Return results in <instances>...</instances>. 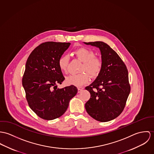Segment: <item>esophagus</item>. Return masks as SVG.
Returning <instances> with one entry per match:
<instances>
[{
	"instance_id": "1",
	"label": "esophagus",
	"mask_w": 154,
	"mask_h": 154,
	"mask_svg": "<svg viewBox=\"0 0 154 154\" xmlns=\"http://www.w3.org/2000/svg\"><path fill=\"white\" fill-rule=\"evenodd\" d=\"M82 90H83V89H82V88H78V93H80V92H81Z\"/></svg>"
}]
</instances>
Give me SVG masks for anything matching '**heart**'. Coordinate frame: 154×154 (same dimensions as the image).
<instances>
[{
    "instance_id": "1",
    "label": "heart",
    "mask_w": 154,
    "mask_h": 154,
    "mask_svg": "<svg viewBox=\"0 0 154 154\" xmlns=\"http://www.w3.org/2000/svg\"><path fill=\"white\" fill-rule=\"evenodd\" d=\"M74 54L77 58L83 62L81 71H87L91 77H96L102 70V60L95 57V52L85 47L77 48L74 51ZM69 64V57L67 55H61L58 61L59 68L63 72H66ZM90 77L85 72H82L77 74H71L66 78V82L68 85L81 87L88 83Z\"/></svg>"
}]
</instances>
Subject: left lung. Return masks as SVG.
I'll list each match as a JSON object with an SVG mask.
<instances>
[{
    "mask_svg": "<svg viewBox=\"0 0 154 154\" xmlns=\"http://www.w3.org/2000/svg\"><path fill=\"white\" fill-rule=\"evenodd\" d=\"M99 48L103 63L96 79L85 87L90 93L85 103L88 114L102 122L114 119L123 112L131 91L128 71L119 55L102 41L85 42Z\"/></svg>",
    "mask_w": 154,
    "mask_h": 154,
    "instance_id": "8db88e82",
    "label": "left lung"
}]
</instances>
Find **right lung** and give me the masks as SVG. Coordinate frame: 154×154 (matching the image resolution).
Instances as JSON below:
<instances>
[{
    "label": "right lung",
    "mask_w": 154,
    "mask_h": 154,
    "mask_svg": "<svg viewBox=\"0 0 154 154\" xmlns=\"http://www.w3.org/2000/svg\"><path fill=\"white\" fill-rule=\"evenodd\" d=\"M69 45V42H45L36 47L27 60L22 85L29 106L43 119L61 116L78 91L74 85L57 88L65 80L58 61Z\"/></svg>",
    "instance_id": "1"
}]
</instances>
